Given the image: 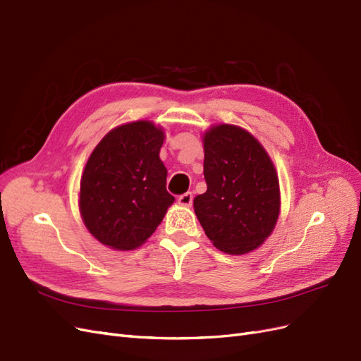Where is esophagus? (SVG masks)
Listing matches in <instances>:
<instances>
[{
	"label": "esophagus",
	"instance_id": "esophagus-1",
	"mask_svg": "<svg viewBox=\"0 0 361 361\" xmlns=\"http://www.w3.org/2000/svg\"><path fill=\"white\" fill-rule=\"evenodd\" d=\"M178 203L180 206H191V203H192V194L191 192H185V194L179 195Z\"/></svg>",
	"mask_w": 361,
	"mask_h": 361
}]
</instances>
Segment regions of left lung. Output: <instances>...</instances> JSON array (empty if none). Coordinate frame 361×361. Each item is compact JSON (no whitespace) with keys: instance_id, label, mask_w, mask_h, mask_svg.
Here are the masks:
<instances>
[{"instance_id":"left-lung-1","label":"left lung","mask_w":361,"mask_h":361,"mask_svg":"<svg viewBox=\"0 0 361 361\" xmlns=\"http://www.w3.org/2000/svg\"><path fill=\"white\" fill-rule=\"evenodd\" d=\"M207 190L194 212L211 243L227 255H247L265 243L280 215V183L265 147L236 125L203 133Z\"/></svg>"}]
</instances>
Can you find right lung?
Masks as SVG:
<instances>
[{"label":"right lung","instance_id":"right-lung-1","mask_svg":"<svg viewBox=\"0 0 361 361\" xmlns=\"http://www.w3.org/2000/svg\"><path fill=\"white\" fill-rule=\"evenodd\" d=\"M166 133L150 120L123 123L108 133L81 176L78 204L87 231L114 250H134L157 231L174 197L166 190L159 158Z\"/></svg>","mask_w":361,"mask_h":361}]
</instances>
